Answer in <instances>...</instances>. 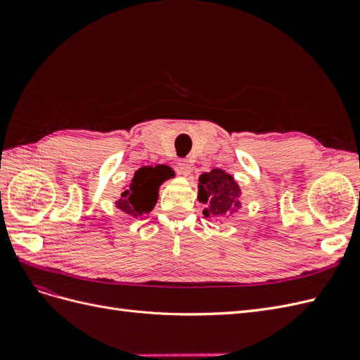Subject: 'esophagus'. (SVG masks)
<instances>
[{
    "mask_svg": "<svg viewBox=\"0 0 360 360\" xmlns=\"http://www.w3.org/2000/svg\"><path fill=\"white\" fill-rule=\"evenodd\" d=\"M179 171L183 176H189L192 172V163L189 160H179Z\"/></svg>",
    "mask_w": 360,
    "mask_h": 360,
    "instance_id": "esophagus-1",
    "label": "esophagus"
}]
</instances>
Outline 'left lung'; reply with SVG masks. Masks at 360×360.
Listing matches in <instances>:
<instances>
[{
  "instance_id": "left-lung-1",
  "label": "left lung",
  "mask_w": 360,
  "mask_h": 360,
  "mask_svg": "<svg viewBox=\"0 0 360 360\" xmlns=\"http://www.w3.org/2000/svg\"><path fill=\"white\" fill-rule=\"evenodd\" d=\"M198 180V201L205 205L202 210L205 217L228 219L240 209L242 191L231 174L214 168L201 174Z\"/></svg>"
}]
</instances>
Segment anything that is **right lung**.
<instances>
[{"mask_svg":"<svg viewBox=\"0 0 360 360\" xmlns=\"http://www.w3.org/2000/svg\"><path fill=\"white\" fill-rule=\"evenodd\" d=\"M169 177H174V171L167 165L139 168L115 207L134 217L150 213L158 202L159 186Z\"/></svg>","mask_w":360,"mask_h":360,"instance_id":"1","label":"right lung"}]
</instances>
